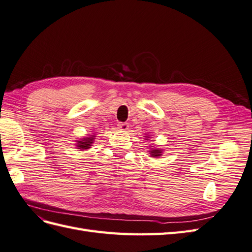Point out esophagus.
Wrapping results in <instances>:
<instances>
[{"instance_id":"obj_1","label":"esophagus","mask_w":252,"mask_h":252,"mask_svg":"<svg viewBox=\"0 0 252 252\" xmlns=\"http://www.w3.org/2000/svg\"><path fill=\"white\" fill-rule=\"evenodd\" d=\"M118 128L120 129V130L126 131L127 129L129 128V125H128V123H119V124H118Z\"/></svg>"}]
</instances>
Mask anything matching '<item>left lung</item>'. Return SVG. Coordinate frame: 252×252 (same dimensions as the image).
Here are the masks:
<instances>
[{"instance_id": "left-lung-1", "label": "left lung", "mask_w": 252, "mask_h": 252, "mask_svg": "<svg viewBox=\"0 0 252 252\" xmlns=\"http://www.w3.org/2000/svg\"><path fill=\"white\" fill-rule=\"evenodd\" d=\"M147 138V136H146ZM147 139H150L149 136ZM149 154H150V157H154V158H158V157H161L162 156V154H163V150L162 149H158V148H151L150 150H149Z\"/></svg>"}]
</instances>
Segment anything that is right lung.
Here are the masks:
<instances>
[{"label":"right lung","instance_id":"add662e5","mask_svg":"<svg viewBox=\"0 0 252 252\" xmlns=\"http://www.w3.org/2000/svg\"><path fill=\"white\" fill-rule=\"evenodd\" d=\"M94 136L95 135H89L88 138H84V139L78 140L77 141L78 149H82V150L89 149L91 146H93V143L94 141Z\"/></svg>","mask_w":252,"mask_h":252}]
</instances>
